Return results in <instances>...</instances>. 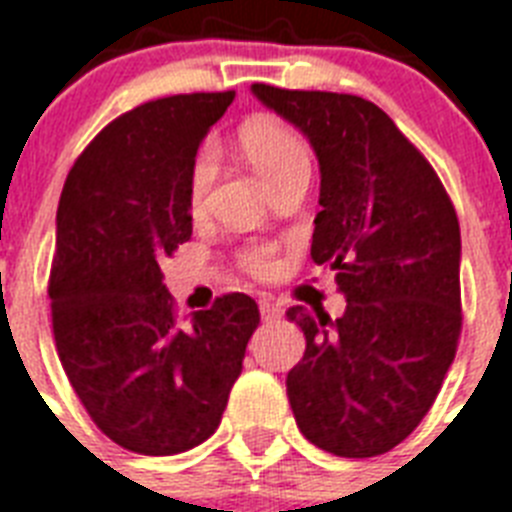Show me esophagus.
I'll return each instance as SVG.
<instances>
[{
	"instance_id": "1",
	"label": "esophagus",
	"mask_w": 512,
	"mask_h": 512,
	"mask_svg": "<svg viewBox=\"0 0 512 512\" xmlns=\"http://www.w3.org/2000/svg\"><path fill=\"white\" fill-rule=\"evenodd\" d=\"M260 313H263V319H279L281 305L273 303L271 297H260Z\"/></svg>"
}]
</instances>
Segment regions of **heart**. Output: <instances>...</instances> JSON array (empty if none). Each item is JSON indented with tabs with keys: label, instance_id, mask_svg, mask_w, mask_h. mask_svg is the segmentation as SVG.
I'll return each mask as SVG.
<instances>
[{
	"label": "heart",
	"instance_id": "obj_1",
	"mask_svg": "<svg viewBox=\"0 0 512 512\" xmlns=\"http://www.w3.org/2000/svg\"><path fill=\"white\" fill-rule=\"evenodd\" d=\"M239 140L249 162L255 164V170L268 180V183H279L281 177L292 172L295 167L308 164V151H305L303 138L297 135L289 124L273 116H252L241 124ZM215 172V156L212 148L201 146L191 167V180H188V196H191V207L196 209L204 201V193L209 188ZM247 268L257 276H268L273 271V252L268 247L247 249Z\"/></svg>",
	"mask_w": 512,
	"mask_h": 512
}]
</instances>
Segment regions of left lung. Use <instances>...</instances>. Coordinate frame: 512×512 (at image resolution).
<instances>
[{"instance_id": "1", "label": "left lung", "mask_w": 512, "mask_h": 512, "mask_svg": "<svg viewBox=\"0 0 512 512\" xmlns=\"http://www.w3.org/2000/svg\"><path fill=\"white\" fill-rule=\"evenodd\" d=\"M311 140L321 212L311 257L335 271L340 319L289 308L305 335L287 374L289 406L311 444L377 457L430 412L462 332L460 223L430 162L382 108L345 92L252 84Z\"/></svg>"}]
</instances>
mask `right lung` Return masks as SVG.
<instances>
[{"mask_svg": "<svg viewBox=\"0 0 512 512\" xmlns=\"http://www.w3.org/2000/svg\"><path fill=\"white\" fill-rule=\"evenodd\" d=\"M236 92L170 95L103 127L66 177L50 268L60 364L114 444L167 457L220 425L257 303L231 292L177 316L162 260L191 239L188 180Z\"/></svg>", "mask_w": 512, "mask_h": 512, "instance_id": "add662e5", "label": "right lung"}]
</instances>
